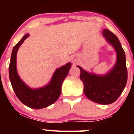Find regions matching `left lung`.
<instances>
[{"instance_id": "obj_1", "label": "left lung", "mask_w": 134, "mask_h": 134, "mask_svg": "<svg viewBox=\"0 0 134 134\" xmlns=\"http://www.w3.org/2000/svg\"><path fill=\"white\" fill-rule=\"evenodd\" d=\"M107 40L115 48L117 60L113 69L105 76L91 74L81 70L80 79L84 84V93L90 100L101 104L113 103L125 88L127 82V69L125 53L116 35L108 30L102 31Z\"/></svg>"}]
</instances>
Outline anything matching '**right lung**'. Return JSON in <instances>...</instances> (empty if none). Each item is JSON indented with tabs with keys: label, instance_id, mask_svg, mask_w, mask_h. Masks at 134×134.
Wrapping results in <instances>:
<instances>
[{
	"label": "right lung",
	"instance_id": "add662e5",
	"mask_svg": "<svg viewBox=\"0 0 134 134\" xmlns=\"http://www.w3.org/2000/svg\"><path fill=\"white\" fill-rule=\"evenodd\" d=\"M29 36L26 34L13 48L9 67V79L16 96L23 104L34 109H41L51 105L58 99L61 93L64 80L68 74L71 64L57 69L51 82L45 87L33 90L21 81L16 70V54L18 48Z\"/></svg>",
	"mask_w": 134,
	"mask_h": 134
}]
</instances>
